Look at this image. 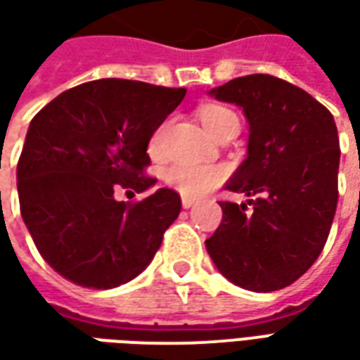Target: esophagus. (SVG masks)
<instances>
[{"mask_svg":"<svg viewBox=\"0 0 360 360\" xmlns=\"http://www.w3.org/2000/svg\"><path fill=\"white\" fill-rule=\"evenodd\" d=\"M181 204H183V208H193L196 204V200L195 198H191V196H183V198H181Z\"/></svg>","mask_w":360,"mask_h":360,"instance_id":"esophagus-1","label":"esophagus"}]
</instances>
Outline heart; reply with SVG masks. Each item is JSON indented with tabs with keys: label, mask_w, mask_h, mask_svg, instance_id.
Here are the masks:
<instances>
[{
	"label": "heart",
	"mask_w": 360,
	"mask_h": 360,
	"mask_svg": "<svg viewBox=\"0 0 360 360\" xmlns=\"http://www.w3.org/2000/svg\"><path fill=\"white\" fill-rule=\"evenodd\" d=\"M200 121L212 136H216L219 131H224L227 127L239 125L237 115L224 105H204L200 110ZM164 133L165 125H162L156 133L152 134V139H150V152L152 154H160L162 144H164ZM221 177H224V172L219 167L193 164V162H177V164L169 165L164 173L165 183L183 196L202 195L216 183H219Z\"/></svg>",
	"instance_id": "b5f03b06"
}]
</instances>
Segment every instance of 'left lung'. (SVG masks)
Returning a JSON list of instances; mask_svg holds the SVG:
<instances>
[{
    "instance_id": "8db88e82",
    "label": "left lung",
    "mask_w": 360,
    "mask_h": 360,
    "mask_svg": "<svg viewBox=\"0 0 360 360\" xmlns=\"http://www.w3.org/2000/svg\"><path fill=\"white\" fill-rule=\"evenodd\" d=\"M249 121L247 158L219 202L224 218L206 250L231 283L268 293L291 285L324 249L338 206L340 139L333 115L291 82L247 75L212 89ZM251 206V210L246 208Z\"/></svg>"
}]
</instances>
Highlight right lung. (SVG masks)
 Segmentation results:
<instances>
[{
	"mask_svg": "<svg viewBox=\"0 0 360 360\" xmlns=\"http://www.w3.org/2000/svg\"><path fill=\"white\" fill-rule=\"evenodd\" d=\"M125 79L65 90L38 111L17 164L20 216L38 252L77 285L111 289L152 262L181 198L158 188L141 202H117V187L144 193L148 142L185 98Z\"/></svg>",
	"mask_w": 360,
	"mask_h": 360,
	"instance_id": "right-lung-1",
	"label": "right lung"
}]
</instances>
